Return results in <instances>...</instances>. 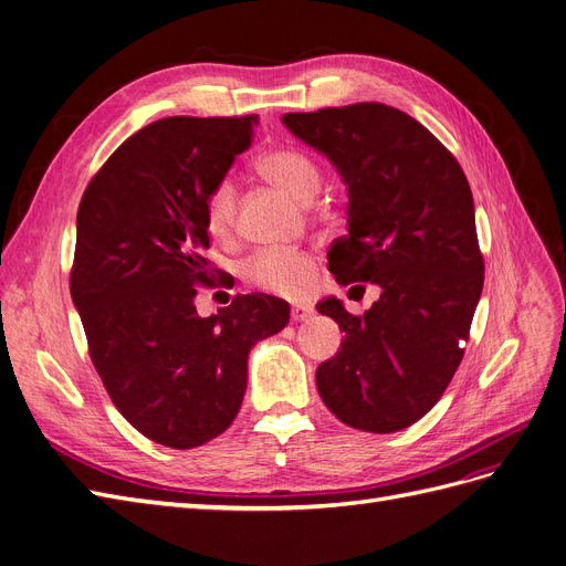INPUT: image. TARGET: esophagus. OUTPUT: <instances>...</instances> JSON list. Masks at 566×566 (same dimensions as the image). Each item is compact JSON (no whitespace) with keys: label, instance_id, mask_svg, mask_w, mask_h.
<instances>
[{"label":"esophagus","instance_id":"obj_1","mask_svg":"<svg viewBox=\"0 0 566 566\" xmlns=\"http://www.w3.org/2000/svg\"><path fill=\"white\" fill-rule=\"evenodd\" d=\"M312 310H310V306H302V304H295L293 306V310H290V318H293L295 323L297 321H306V318H312Z\"/></svg>","mask_w":566,"mask_h":566}]
</instances>
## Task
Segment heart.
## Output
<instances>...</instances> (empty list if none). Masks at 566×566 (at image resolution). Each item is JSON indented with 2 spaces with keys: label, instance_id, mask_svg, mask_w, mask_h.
Wrapping results in <instances>:
<instances>
[{
  "label": "heart",
  "instance_id": "obj_1",
  "mask_svg": "<svg viewBox=\"0 0 566 566\" xmlns=\"http://www.w3.org/2000/svg\"><path fill=\"white\" fill-rule=\"evenodd\" d=\"M256 169L297 200H312L321 186L316 163L297 148H273L256 158ZM205 227L217 238L231 235L235 227V188L219 179L205 198ZM243 276L266 293L300 297L316 276L314 256L304 250H260L243 264Z\"/></svg>",
  "mask_w": 566,
  "mask_h": 566
}]
</instances>
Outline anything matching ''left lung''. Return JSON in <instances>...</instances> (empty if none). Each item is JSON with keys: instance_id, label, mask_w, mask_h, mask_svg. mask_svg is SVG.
<instances>
[{"instance_id": "8db88e82", "label": "left lung", "mask_w": 566, "mask_h": 566, "mask_svg": "<svg viewBox=\"0 0 566 566\" xmlns=\"http://www.w3.org/2000/svg\"><path fill=\"white\" fill-rule=\"evenodd\" d=\"M283 125L347 184L349 233L328 252L335 281L382 290L364 316L318 302L345 331L316 370L318 394L354 430L399 432L447 391L484 287L468 177L430 129L385 104L285 113Z\"/></svg>"}]
</instances>
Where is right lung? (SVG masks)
<instances>
[{"label": "right lung", "mask_w": 566, "mask_h": 566, "mask_svg": "<svg viewBox=\"0 0 566 566\" xmlns=\"http://www.w3.org/2000/svg\"><path fill=\"white\" fill-rule=\"evenodd\" d=\"M254 115L165 117L98 169L77 210L71 295L108 397L144 437L196 449L238 416L248 354L290 321L287 302L238 295L196 312L212 285L205 198L252 144Z\"/></svg>", "instance_id": "obj_1"}]
</instances>
